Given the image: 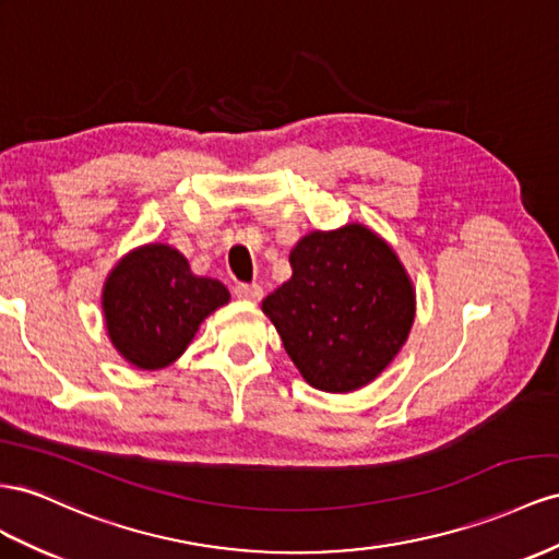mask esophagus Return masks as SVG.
<instances>
[{
    "mask_svg": "<svg viewBox=\"0 0 559 559\" xmlns=\"http://www.w3.org/2000/svg\"><path fill=\"white\" fill-rule=\"evenodd\" d=\"M235 296L239 300H245V304H259V300L263 298V289L259 284H237Z\"/></svg>",
    "mask_w": 559,
    "mask_h": 559,
    "instance_id": "obj_1",
    "label": "esophagus"
}]
</instances>
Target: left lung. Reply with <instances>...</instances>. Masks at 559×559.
I'll return each mask as SVG.
<instances>
[{"label": "left lung", "instance_id": "left-lung-1", "mask_svg": "<svg viewBox=\"0 0 559 559\" xmlns=\"http://www.w3.org/2000/svg\"><path fill=\"white\" fill-rule=\"evenodd\" d=\"M294 275L263 300L304 379L324 392L371 383L404 345L416 296L397 253L359 223L314 230L289 253Z\"/></svg>", "mask_w": 559, "mask_h": 559}]
</instances>
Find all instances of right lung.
<instances>
[{
    "instance_id": "right-lung-1",
    "label": "right lung",
    "mask_w": 559,
    "mask_h": 559,
    "mask_svg": "<svg viewBox=\"0 0 559 559\" xmlns=\"http://www.w3.org/2000/svg\"><path fill=\"white\" fill-rule=\"evenodd\" d=\"M230 300L218 280L192 275L169 245L129 251L103 286L105 329L133 367L155 371L186 353L204 317Z\"/></svg>"
}]
</instances>
